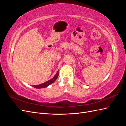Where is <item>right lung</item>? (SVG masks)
I'll return each instance as SVG.
<instances>
[{"mask_svg":"<svg viewBox=\"0 0 126 126\" xmlns=\"http://www.w3.org/2000/svg\"><path fill=\"white\" fill-rule=\"evenodd\" d=\"M58 74H59V72L58 71H57V72L56 73V74L55 75V76L54 77H53L52 79H51L50 80H49L48 81L46 82L45 83H42V84L39 85H36V86H32L34 88H45V87H47V86H48L49 85H50L51 83H52L53 82H54L57 79V77H58Z\"/></svg>","mask_w":126,"mask_h":126,"instance_id":"right-lung-1","label":"right lung"}]
</instances>
